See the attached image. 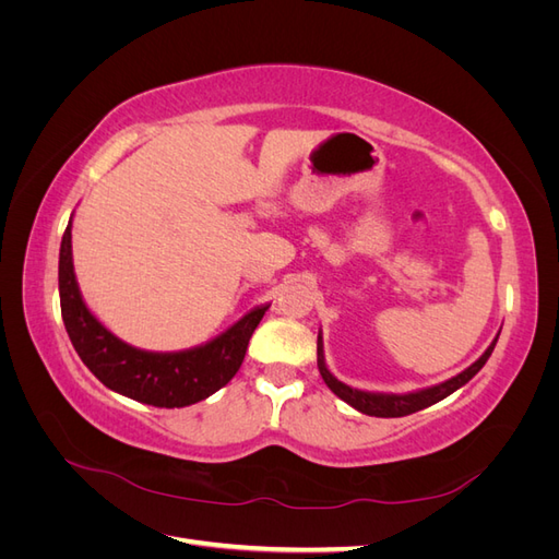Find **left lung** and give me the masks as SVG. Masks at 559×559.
Here are the masks:
<instances>
[{"label":"left lung","instance_id":"8db88e82","mask_svg":"<svg viewBox=\"0 0 559 559\" xmlns=\"http://www.w3.org/2000/svg\"><path fill=\"white\" fill-rule=\"evenodd\" d=\"M499 333H497L495 341L489 343V347L480 354V359L473 361L468 368H464L462 373H456L454 378H450V380H445L441 384H433V386H427V389H417V392H408V394L361 392V389H354V386L337 380L329 370V366H326L324 341H321V331L317 335V366H319V373H321V378H324V382H326V386L331 389V392L337 399H343L345 403H349L354 411H359V413L370 415V417H403V415L417 413L421 408H429V405L443 401L445 396L456 392V389L464 386L487 364V359L492 357L495 345L499 341Z\"/></svg>","mask_w":559,"mask_h":559}]
</instances>
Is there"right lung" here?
<instances>
[{
    "label": "right lung",
    "instance_id": "obj_1",
    "mask_svg": "<svg viewBox=\"0 0 559 559\" xmlns=\"http://www.w3.org/2000/svg\"><path fill=\"white\" fill-rule=\"evenodd\" d=\"M72 216L60 242V308L70 341L91 373L111 392L156 408H186L226 386L240 370L249 337L270 306L253 308L222 335L191 349L134 347L114 335L81 296L72 261Z\"/></svg>",
    "mask_w": 559,
    "mask_h": 559
}]
</instances>
